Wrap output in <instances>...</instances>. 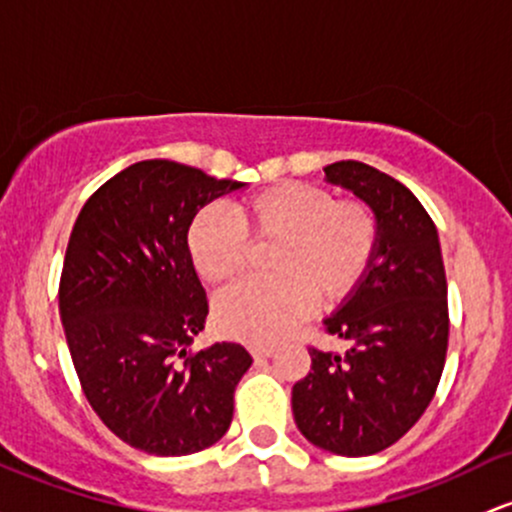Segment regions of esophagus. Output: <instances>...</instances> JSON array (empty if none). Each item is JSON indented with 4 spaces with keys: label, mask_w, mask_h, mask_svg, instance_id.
Returning <instances> with one entry per match:
<instances>
[{
    "label": "esophagus",
    "mask_w": 512,
    "mask_h": 512,
    "mask_svg": "<svg viewBox=\"0 0 512 512\" xmlns=\"http://www.w3.org/2000/svg\"><path fill=\"white\" fill-rule=\"evenodd\" d=\"M274 352V345H250V355L255 359L269 357Z\"/></svg>",
    "instance_id": "esophagus-1"
}]
</instances>
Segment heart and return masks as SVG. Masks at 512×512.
<instances>
[{
	"instance_id": "b5f03b06",
	"label": "heart",
	"mask_w": 512,
	"mask_h": 512,
	"mask_svg": "<svg viewBox=\"0 0 512 512\" xmlns=\"http://www.w3.org/2000/svg\"><path fill=\"white\" fill-rule=\"evenodd\" d=\"M250 243H274L272 277L228 289L216 303V323L230 338L274 342L311 313L313 301L333 308L350 299L369 272L379 245V223L364 201H335L328 189L282 184L233 209H206L187 235L189 257L209 284L243 274Z\"/></svg>"
}]
</instances>
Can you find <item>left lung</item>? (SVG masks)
<instances>
[{
	"label": "left lung",
	"mask_w": 512,
	"mask_h": 512,
	"mask_svg": "<svg viewBox=\"0 0 512 512\" xmlns=\"http://www.w3.org/2000/svg\"><path fill=\"white\" fill-rule=\"evenodd\" d=\"M325 182L374 211L379 245L350 299L323 320L347 350L311 347L291 411L308 442L367 457L401 440L430 406L447 357V279L437 228L408 187L376 167L342 160Z\"/></svg>",
	"instance_id": "obj_1"
}]
</instances>
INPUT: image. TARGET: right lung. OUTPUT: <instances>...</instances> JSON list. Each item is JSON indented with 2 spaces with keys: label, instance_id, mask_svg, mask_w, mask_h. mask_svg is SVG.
I'll use <instances>...</instances> for the list:
<instances>
[{
  "label": "right lung",
  "instance_id": "add662e5",
  "mask_svg": "<svg viewBox=\"0 0 512 512\" xmlns=\"http://www.w3.org/2000/svg\"><path fill=\"white\" fill-rule=\"evenodd\" d=\"M243 182L172 160H143L87 199L60 277L72 364L89 406L116 437L155 457L221 440L250 369L243 345L192 352L209 301L187 247L194 216Z\"/></svg>",
  "mask_w": 512,
  "mask_h": 512
}]
</instances>
